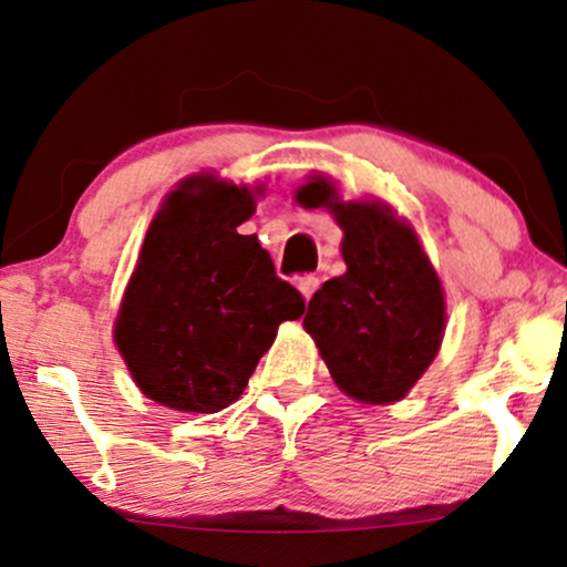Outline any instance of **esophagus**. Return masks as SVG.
<instances>
[{"mask_svg": "<svg viewBox=\"0 0 567 567\" xmlns=\"http://www.w3.org/2000/svg\"><path fill=\"white\" fill-rule=\"evenodd\" d=\"M317 288H319V277H313V275L298 277V290L303 292L306 301H311V296H313V292H317Z\"/></svg>", "mask_w": 567, "mask_h": 567, "instance_id": "esophagus-1", "label": "esophagus"}]
</instances>
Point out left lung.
I'll return each mask as SVG.
<instances>
[{"instance_id":"1","label":"left lung","mask_w":567,"mask_h":567,"mask_svg":"<svg viewBox=\"0 0 567 567\" xmlns=\"http://www.w3.org/2000/svg\"><path fill=\"white\" fill-rule=\"evenodd\" d=\"M303 208H327L343 229L346 275L313 292L306 332L343 393L361 404L404 399L441 349L446 303L417 231L380 200H340L336 182L311 176Z\"/></svg>"}]
</instances>
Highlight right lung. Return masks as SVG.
Returning a JSON list of instances; mask_svg holds the SVG:
<instances>
[{
	"label": "right lung",
	"mask_w": 567,
	"mask_h": 567,
	"mask_svg": "<svg viewBox=\"0 0 567 567\" xmlns=\"http://www.w3.org/2000/svg\"><path fill=\"white\" fill-rule=\"evenodd\" d=\"M256 195L261 187L197 174L150 224L113 336L136 388L155 404L193 414L227 409L277 327L306 309L258 237L237 231L254 216Z\"/></svg>",
	"instance_id": "add662e5"
}]
</instances>
